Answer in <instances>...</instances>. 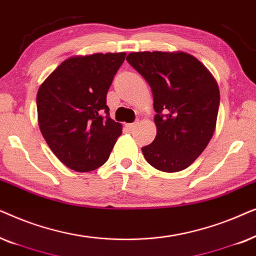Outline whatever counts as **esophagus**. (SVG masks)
Wrapping results in <instances>:
<instances>
[{
	"label": "esophagus",
	"mask_w": 256,
	"mask_h": 256,
	"mask_svg": "<svg viewBox=\"0 0 256 256\" xmlns=\"http://www.w3.org/2000/svg\"><path fill=\"white\" fill-rule=\"evenodd\" d=\"M126 128H128L130 131H132L136 128V122H131V124H126Z\"/></svg>",
	"instance_id": "obj_1"
}]
</instances>
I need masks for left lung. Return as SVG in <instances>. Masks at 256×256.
Here are the masks:
<instances>
[{"label": "left lung", "mask_w": 256, "mask_h": 256, "mask_svg": "<svg viewBox=\"0 0 256 256\" xmlns=\"http://www.w3.org/2000/svg\"><path fill=\"white\" fill-rule=\"evenodd\" d=\"M126 60L145 78L156 112L154 140L142 148L146 162L179 172L202 154L216 130L220 91L202 62L184 51H142Z\"/></svg>", "instance_id": "obj_1"}]
</instances>
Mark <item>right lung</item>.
<instances>
[{
  "label": "right lung",
  "mask_w": 256,
  "mask_h": 256,
  "mask_svg": "<svg viewBox=\"0 0 256 256\" xmlns=\"http://www.w3.org/2000/svg\"><path fill=\"white\" fill-rule=\"evenodd\" d=\"M125 56L70 57L40 84L36 97L40 130L54 154L74 171L100 168L122 134V124L108 114L106 94Z\"/></svg>",
  "instance_id": "right-lung-1"
}]
</instances>
